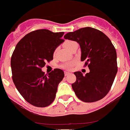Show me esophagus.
Instances as JSON below:
<instances>
[{"mask_svg":"<svg viewBox=\"0 0 130 130\" xmlns=\"http://www.w3.org/2000/svg\"><path fill=\"white\" fill-rule=\"evenodd\" d=\"M69 74H70V72H67V71L65 72V76H67V75H69Z\"/></svg>","mask_w":130,"mask_h":130,"instance_id":"34e87169","label":"esophagus"}]
</instances>
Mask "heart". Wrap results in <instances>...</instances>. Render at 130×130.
Here are the masks:
<instances>
[{
    "label": "heart",
    "mask_w": 130,
    "mask_h": 130,
    "mask_svg": "<svg viewBox=\"0 0 130 130\" xmlns=\"http://www.w3.org/2000/svg\"><path fill=\"white\" fill-rule=\"evenodd\" d=\"M76 42L75 41H66L65 42H64L63 45L65 47H66L67 50H70L71 49V47H72L73 45L74 44H75ZM73 65L72 63H65V65H63V67L66 69H69L72 67V66Z\"/></svg>",
    "instance_id": "1"
}]
</instances>
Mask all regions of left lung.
Wrapping results in <instances>:
<instances>
[{"label":"left lung","instance_id":"left-lung-1","mask_svg":"<svg viewBox=\"0 0 130 130\" xmlns=\"http://www.w3.org/2000/svg\"><path fill=\"white\" fill-rule=\"evenodd\" d=\"M65 39L76 41L81 51L80 60L86 61L89 72L83 75L75 72L76 80L72 84L75 94L84 102L102 99L111 88L118 72L116 49L109 37L97 29L82 28L69 32Z\"/></svg>","mask_w":130,"mask_h":130}]
</instances>
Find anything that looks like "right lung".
I'll return each instance as SVG.
<instances>
[{"label":"right lung","instance_id":"add662e5","mask_svg":"<svg viewBox=\"0 0 130 130\" xmlns=\"http://www.w3.org/2000/svg\"><path fill=\"white\" fill-rule=\"evenodd\" d=\"M64 32L46 29L26 34L16 45L11 60L12 80L25 100L34 106L45 107L54 101L58 86L64 77L56 69L46 75L42 68L53 59L55 50L64 42Z\"/></svg>","mask_w":130,"mask_h":130}]
</instances>
